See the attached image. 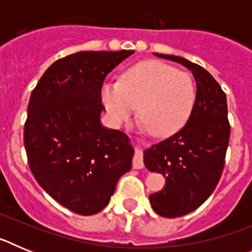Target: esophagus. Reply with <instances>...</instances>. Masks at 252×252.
Listing matches in <instances>:
<instances>
[{
	"mask_svg": "<svg viewBox=\"0 0 252 252\" xmlns=\"http://www.w3.org/2000/svg\"><path fill=\"white\" fill-rule=\"evenodd\" d=\"M133 169H142L144 168V158H142V153L139 148L135 151V157L132 160Z\"/></svg>",
	"mask_w": 252,
	"mask_h": 252,
	"instance_id": "34e87169",
	"label": "esophagus"
}]
</instances>
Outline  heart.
Wrapping results in <instances>:
<instances>
[{
	"label": "heart",
	"mask_w": 252,
	"mask_h": 252,
	"mask_svg": "<svg viewBox=\"0 0 252 252\" xmlns=\"http://www.w3.org/2000/svg\"><path fill=\"white\" fill-rule=\"evenodd\" d=\"M101 99L116 125L127 121L137 106L140 119L155 136H169L192 115L195 84L192 75L158 60L128 68L119 83H104Z\"/></svg>",
	"instance_id": "b5f03b06"
}]
</instances>
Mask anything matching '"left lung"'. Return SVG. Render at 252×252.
I'll list each match as a JSON object with an SVG mask.
<instances>
[{
    "instance_id": "8db88e82",
    "label": "left lung",
    "mask_w": 252,
    "mask_h": 252,
    "mask_svg": "<svg viewBox=\"0 0 252 252\" xmlns=\"http://www.w3.org/2000/svg\"><path fill=\"white\" fill-rule=\"evenodd\" d=\"M192 70L197 94L192 115L178 132L145 151L150 171L165 177L162 190L150 194L153 209L162 217L190 213L206 202L217 187L230 140L226 93L212 75L198 64L175 55L154 53Z\"/></svg>"
}]
</instances>
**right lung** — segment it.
<instances>
[{
  "mask_svg": "<svg viewBox=\"0 0 252 252\" xmlns=\"http://www.w3.org/2000/svg\"><path fill=\"white\" fill-rule=\"evenodd\" d=\"M131 54L79 51L62 58L30 95L24 144L31 173L50 197L78 215L101 212L132 165L127 135L99 121L104 78Z\"/></svg>",
  "mask_w": 252,
  "mask_h": 252,
  "instance_id": "obj_1",
  "label": "right lung"
}]
</instances>
